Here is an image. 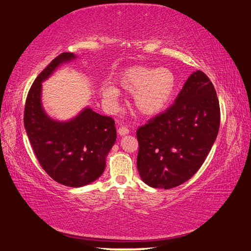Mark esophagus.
Segmentation results:
<instances>
[{
    "label": "esophagus",
    "mask_w": 251,
    "mask_h": 251,
    "mask_svg": "<svg viewBox=\"0 0 251 251\" xmlns=\"http://www.w3.org/2000/svg\"><path fill=\"white\" fill-rule=\"evenodd\" d=\"M118 133H119V135H121V136H124V135H126V134H129L130 133V130L127 129L126 126H121L119 129H118Z\"/></svg>",
    "instance_id": "1"
}]
</instances>
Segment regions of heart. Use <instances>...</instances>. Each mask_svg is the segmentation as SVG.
I'll use <instances>...</instances> for the list:
<instances>
[{"instance_id": "1", "label": "heart", "mask_w": 251, "mask_h": 251, "mask_svg": "<svg viewBox=\"0 0 251 251\" xmlns=\"http://www.w3.org/2000/svg\"><path fill=\"white\" fill-rule=\"evenodd\" d=\"M119 89L133 93V107L144 116H155L165 110L175 96L176 78L168 68H151L133 66L117 75ZM100 95L111 108H115L119 96V90L114 85L104 84Z\"/></svg>"}]
</instances>
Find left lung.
<instances>
[{
    "instance_id": "1",
    "label": "left lung",
    "mask_w": 251,
    "mask_h": 251,
    "mask_svg": "<svg viewBox=\"0 0 251 251\" xmlns=\"http://www.w3.org/2000/svg\"><path fill=\"white\" fill-rule=\"evenodd\" d=\"M220 105L210 79L197 70L175 104L136 131L137 170L155 188L176 187L195 175L217 139Z\"/></svg>"
}]
</instances>
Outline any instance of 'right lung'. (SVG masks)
Here are the masks:
<instances>
[{
  "instance_id": "add662e5",
  "label": "right lung",
  "mask_w": 251,
  "mask_h": 251,
  "mask_svg": "<svg viewBox=\"0 0 251 251\" xmlns=\"http://www.w3.org/2000/svg\"><path fill=\"white\" fill-rule=\"evenodd\" d=\"M75 58L73 53H61L37 76L25 100L24 124L44 171L65 186L80 187L103 175L117 131L111 117L101 116L89 107L64 122L53 120L44 111L41 103L42 82L58 66Z\"/></svg>"
}]
</instances>
